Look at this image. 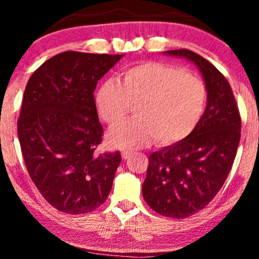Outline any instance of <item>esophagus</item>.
I'll return each instance as SVG.
<instances>
[{
    "instance_id": "1",
    "label": "esophagus",
    "mask_w": 259,
    "mask_h": 259,
    "mask_svg": "<svg viewBox=\"0 0 259 259\" xmlns=\"http://www.w3.org/2000/svg\"><path fill=\"white\" fill-rule=\"evenodd\" d=\"M130 153L129 151H121V157H123V159H127L130 157Z\"/></svg>"
}]
</instances>
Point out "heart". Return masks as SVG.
Returning a JSON list of instances; mask_svg holds the SVG:
<instances>
[{"instance_id": "1", "label": "heart", "mask_w": 259, "mask_h": 259, "mask_svg": "<svg viewBox=\"0 0 259 259\" xmlns=\"http://www.w3.org/2000/svg\"><path fill=\"white\" fill-rule=\"evenodd\" d=\"M206 97L200 78L173 65L147 62L126 69L123 82L106 80L95 101L109 126L120 124L132 106L136 107V119L111 132L109 142L119 148H139L154 138L160 145L187 138L201 119Z\"/></svg>"}]
</instances>
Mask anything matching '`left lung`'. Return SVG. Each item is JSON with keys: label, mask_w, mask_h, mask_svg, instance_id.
Returning <instances> with one entry per match:
<instances>
[{"label": "left lung", "mask_w": 259, "mask_h": 259, "mask_svg": "<svg viewBox=\"0 0 259 259\" xmlns=\"http://www.w3.org/2000/svg\"><path fill=\"white\" fill-rule=\"evenodd\" d=\"M184 58L200 70L207 90V106L187 138L151 153L145 201L154 212L183 219L214 198L233 165L241 132V118L230 85L212 63L189 50L163 52Z\"/></svg>", "instance_id": "8db88e82"}]
</instances>
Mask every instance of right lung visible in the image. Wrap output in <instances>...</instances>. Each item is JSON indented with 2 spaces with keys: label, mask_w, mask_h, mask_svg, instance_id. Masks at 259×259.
<instances>
[{
  "label": "right lung",
  "mask_w": 259,
  "mask_h": 259,
  "mask_svg": "<svg viewBox=\"0 0 259 259\" xmlns=\"http://www.w3.org/2000/svg\"><path fill=\"white\" fill-rule=\"evenodd\" d=\"M123 56L58 53L26 84L18 119L23 158L45 200L61 212H91L111 192L121 156L97 152L103 127L94 92Z\"/></svg>",
  "instance_id": "add662e5"
}]
</instances>
